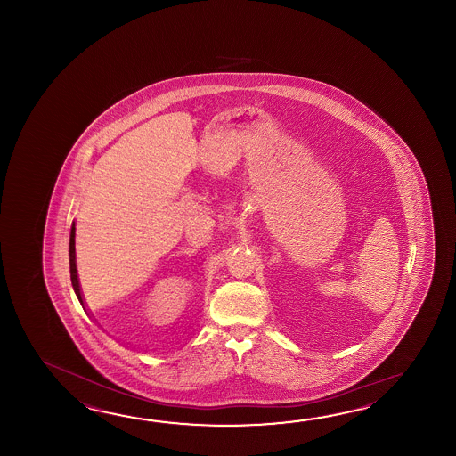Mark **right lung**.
Segmentation results:
<instances>
[{
	"mask_svg": "<svg viewBox=\"0 0 456 456\" xmlns=\"http://www.w3.org/2000/svg\"><path fill=\"white\" fill-rule=\"evenodd\" d=\"M75 222L71 224V232H69V273H71V285L73 290L77 293V300L83 305V298H81V290H79V281H77V261H75Z\"/></svg>",
	"mask_w": 456,
	"mask_h": 456,
	"instance_id": "right-lung-1",
	"label": "right lung"
}]
</instances>
